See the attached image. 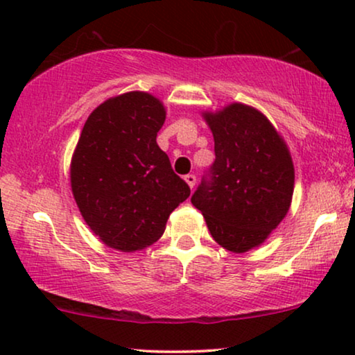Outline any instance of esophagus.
I'll list each match as a JSON object with an SVG mask.
<instances>
[{
    "instance_id": "obj_1",
    "label": "esophagus",
    "mask_w": 355,
    "mask_h": 355,
    "mask_svg": "<svg viewBox=\"0 0 355 355\" xmlns=\"http://www.w3.org/2000/svg\"><path fill=\"white\" fill-rule=\"evenodd\" d=\"M184 181L187 182V186H189V187L193 189V186H196V182H197V178L193 176V174H187V176L184 178Z\"/></svg>"
}]
</instances>
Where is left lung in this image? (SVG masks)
Wrapping results in <instances>:
<instances>
[{
	"instance_id": "left-lung-1",
	"label": "left lung",
	"mask_w": 355,
	"mask_h": 355,
	"mask_svg": "<svg viewBox=\"0 0 355 355\" xmlns=\"http://www.w3.org/2000/svg\"><path fill=\"white\" fill-rule=\"evenodd\" d=\"M216 159L191 202L213 239L232 254L263 244L288 215L294 164L284 139L254 106L231 103L203 111Z\"/></svg>"
}]
</instances>
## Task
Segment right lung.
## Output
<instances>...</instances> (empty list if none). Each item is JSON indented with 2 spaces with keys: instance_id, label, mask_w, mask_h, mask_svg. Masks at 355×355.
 <instances>
[{
  "instance_id": "add662e5",
  "label": "right lung",
  "mask_w": 355,
  "mask_h": 355,
  "mask_svg": "<svg viewBox=\"0 0 355 355\" xmlns=\"http://www.w3.org/2000/svg\"><path fill=\"white\" fill-rule=\"evenodd\" d=\"M166 110L147 92H128L92 111L71 159V189L87 226L111 249L157 242L171 211L191 196L157 134Z\"/></svg>"
}]
</instances>
